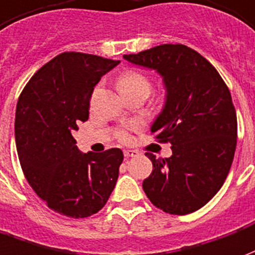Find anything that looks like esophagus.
<instances>
[{
    "label": "esophagus",
    "instance_id": "esophagus-1",
    "mask_svg": "<svg viewBox=\"0 0 255 255\" xmlns=\"http://www.w3.org/2000/svg\"><path fill=\"white\" fill-rule=\"evenodd\" d=\"M124 153H125L126 157H134V156L138 155V152H137V150H133V149H126Z\"/></svg>",
    "mask_w": 255,
    "mask_h": 255
}]
</instances>
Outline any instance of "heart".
<instances>
[{"mask_svg":"<svg viewBox=\"0 0 255 255\" xmlns=\"http://www.w3.org/2000/svg\"><path fill=\"white\" fill-rule=\"evenodd\" d=\"M118 87L120 89H141V91H145L146 94H149L152 85L148 77H145L142 73L135 72V70H129L121 76L118 80ZM134 129H137V125H130L125 130L120 131V140L124 142L130 141V130Z\"/></svg>","mask_w":255,"mask_h":255,"instance_id":"1","label":"heart"}]
</instances>
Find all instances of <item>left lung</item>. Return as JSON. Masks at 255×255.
Segmentation results:
<instances>
[{
    "label": "left lung",
    "mask_w": 255,
    "mask_h": 255,
    "mask_svg": "<svg viewBox=\"0 0 255 255\" xmlns=\"http://www.w3.org/2000/svg\"><path fill=\"white\" fill-rule=\"evenodd\" d=\"M124 58L156 70L167 92L150 131L170 142L172 155L146 153L153 170L142 189L166 213L196 212L220 190L234 160L238 122L230 89L215 66L185 44H160Z\"/></svg>",
    "instance_id": "1"
}]
</instances>
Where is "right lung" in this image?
<instances>
[{"label":"right lung","mask_w":255,"mask_h":255,"mask_svg":"<svg viewBox=\"0 0 255 255\" xmlns=\"http://www.w3.org/2000/svg\"><path fill=\"white\" fill-rule=\"evenodd\" d=\"M118 64L92 54H59L33 74L18 98L14 137L21 170L33 191L64 216L99 212L118 179L120 148L83 153L73 137L88 120L94 87Z\"/></svg>","instance_id":"obj_1"}]
</instances>
